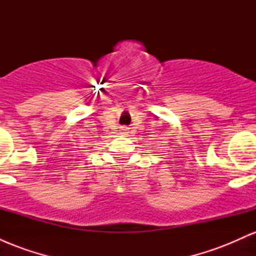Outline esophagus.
Masks as SVG:
<instances>
[{"label": "esophagus", "instance_id": "esophagus-1", "mask_svg": "<svg viewBox=\"0 0 256 256\" xmlns=\"http://www.w3.org/2000/svg\"><path fill=\"white\" fill-rule=\"evenodd\" d=\"M120 134H124V136H128V128H126V126H122V130H120Z\"/></svg>", "mask_w": 256, "mask_h": 256}]
</instances>
